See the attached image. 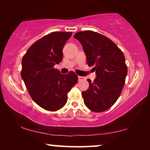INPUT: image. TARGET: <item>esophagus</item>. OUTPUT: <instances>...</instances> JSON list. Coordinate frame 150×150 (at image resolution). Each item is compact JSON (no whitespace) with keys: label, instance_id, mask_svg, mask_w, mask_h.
Here are the masks:
<instances>
[{"label":"esophagus","instance_id":"34e87169","mask_svg":"<svg viewBox=\"0 0 150 150\" xmlns=\"http://www.w3.org/2000/svg\"><path fill=\"white\" fill-rule=\"evenodd\" d=\"M78 79H79V81H83V80H85V78H84L83 76H79Z\"/></svg>","mask_w":150,"mask_h":150}]
</instances>
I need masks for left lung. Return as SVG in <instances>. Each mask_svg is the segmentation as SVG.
<instances>
[{
    "label": "left lung",
    "instance_id": "1",
    "mask_svg": "<svg viewBox=\"0 0 150 150\" xmlns=\"http://www.w3.org/2000/svg\"><path fill=\"white\" fill-rule=\"evenodd\" d=\"M74 38L81 43L89 66H93L96 79L87 81L89 87L82 92L84 103L92 111L108 110L120 97L128 68L122 51L106 36L92 30L80 31Z\"/></svg>",
    "mask_w": 150,
    "mask_h": 150
}]
</instances>
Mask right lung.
<instances>
[{
	"instance_id": "add662e5",
	"label": "right lung",
	"mask_w": 150,
	"mask_h": 150,
	"mask_svg": "<svg viewBox=\"0 0 150 150\" xmlns=\"http://www.w3.org/2000/svg\"><path fill=\"white\" fill-rule=\"evenodd\" d=\"M71 32H52L37 41L22 60L21 76L33 100L56 111L65 106L67 93L78 82L74 71L62 74L54 68L63 59V48Z\"/></svg>"
}]
</instances>
